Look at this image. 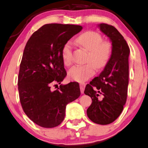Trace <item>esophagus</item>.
I'll use <instances>...</instances> for the list:
<instances>
[{"mask_svg":"<svg viewBox=\"0 0 148 148\" xmlns=\"http://www.w3.org/2000/svg\"><path fill=\"white\" fill-rule=\"evenodd\" d=\"M85 86H86V84H85V83H80V88L81 93L84 92Z\"/></svg>","mask_w":148,"mask_h":148,"instance_id":"obj_1","label":"esophagus"}]
</instances>
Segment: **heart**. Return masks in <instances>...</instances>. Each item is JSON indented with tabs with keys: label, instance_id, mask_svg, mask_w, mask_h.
I'll use <instances>...</instances> for the list:
<instances>
[{
	"label": "heart",
	"instance_id": "1",
	"mask_svg": "<svg viewBox=\"0 0 148 148\" xmlns=\"http://www.w3.org/2000/svg\"><path fill=\"white\" fill-rule=\"evenodd\" d=\"M99 33L92 31L82 33L76 38V42L89 51L86 65H77L68 72L70 80L84 82L92 76L97 70L103 69L109 62L112 53V45L108 41H103ZM62 58L64 65L69 66L72 62V46L66 42L62 49Z\"/></svg>",
	"mask_w": 148,
	"mask_h": 148
}]
</instances>
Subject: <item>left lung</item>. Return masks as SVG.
Segmentation results:
<instances>
[{"mask_svg":"<svg viewBox=\"0 0 148 148\" xmlns=\"http://www.w3.org/2000/svg\"><path fill=\"white\" fill-rule=\"evenodd\" d=\"M97 26L111 41L112 53L103 71L85 88L84 94L92 99L86 113L95 123L108 125L118 118L126 103L130 50L115 27L105 23Z\"/></svg>","mask_w":148,"mask_h":148,"instance_id":"1","label":"left lung"}]
</instances>
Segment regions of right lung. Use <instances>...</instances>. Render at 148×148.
<instances>
[{"instance_id":"add662e5","label":"right lung","mask_w":148,"mask_h":148,"mask_svg":"<svg viewBox=\"0 0 148 148\" xmlns=\"http://www.w3.org/2000/svg\"><path fill=\"white\" fill-rule=\"evenodd\" d=\"M82 29L76 25L46 24L33 33L25 47L20 64L18 90L27 116L45 128L59 125L65 117L66 107L80 97L78 82L60 84L66 76L62 49L68 40Z\"/></svg>"}]
</instances>
